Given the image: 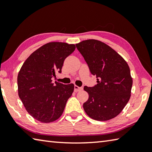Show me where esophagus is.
Instances as JSON below:
<instances>
[{
    "label": "esophagus",
    "instance_id": "esophagus-1",
    "mask_svg": "<svg viewBox=\"0 0 152 152\" xmlns=\"http://www.w3.org/2000/svg\"><path fill=\"white\" fill-rule=\"evenodd\" d=\"M83 89V87H78L77 86H74V91L75 92H77V91H80L81 90Z\"/></svg>",
    "mask_w": 152,
    "mask_h": 152
}]
</instances>
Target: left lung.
Listing matches in <instances>:
<instances>
[{
    "mask_svg": "<svg viewBox=\"0 0 152 152\" xmlns=\"http://www.w3.org/2000/svg\"><path fill=\"white\" fill-rule=\"evenodd\" d=\"M76 47L97 80L94 87H84L89 94L83 105L85 111L97 121L114 118L131 96L133 81L128 65L115 50L97 40L83 41Z\"/></svg>",
    "mask_w": 152,
    "mask_h": 152,
    "instance_id": "8db88e82",
    "label": "left lung"
}]
</instances>
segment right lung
Here are the masks:
<instances>
[{
	"label": "right lung",
	"instance_id": "right-lung-1",
	"mask_svg": "<svg viewBox=\"0 0 152 152\" xmlns=\"http://www.w3.org/2000/svg\"><path fill=\"white\" fill-rule=\"evenodd\" d=\"M75 49V45L51 42L34 51L18 74V96L27 112L42 123L57 120L74 90L73 83L55 82V73H61L64 61Z\"/></svg>",
	"mask_w": 152,
	"mask_h": 152
}]
</instances>
